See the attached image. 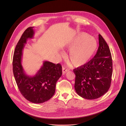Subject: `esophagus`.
<instances>
[{
	"label": "esophagus",
	"mask_w": 126,
	"mask_h": 126,
	"mask_svg": "<svg viewBox=\"0 0 126 126\" xmlns=\"http://www.w3.org/2000/svg\"><path fill=\"white\" fill-rule=\"evenodd\" d=\"M68 71H69V70L68 69L66 68L65 67H63V74H65L66 73H67Z\"/></svg>",
	"instance_id": "esophagus-1"
}]
</instances>
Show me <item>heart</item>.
I'll list each match as a JSON object with an SVG mask.
<instances>
[{
    "label": "heart",
    "mask_w": 126,
    "mask_h": 126,
    "mask_svg": "<svg viewBox=\"0 0 126 126\" xmlns=\"http://www.w3.org/2000/svg\"><path fill=\"white\" fill-rule=\"evenodd\" d=\"M71 48L68 55L72 64L79 67L86 64L97 47L95 39L85 32L80 33L68 46Z\"/></svg>",
    "instance_id": "b5f03b06"
}]
</instances>
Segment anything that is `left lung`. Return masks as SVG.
Here are the masks:
<instances>
[{
	"instance_id": "1",
	"label": "left lung",
	"mask_w": 126,
	"mask_h": 126,
	"mask_svg": "<svg viewBox=\"0 0 126 126\" xmlns=\"http://www.w3.org/2000/svg\"><path fill=\"white\" fill-rule=\"evenodd\" d=\"M99 47L94 57L86 64L73 70L75 89L78 95L87 99L100 97L109 89L112 73L111 55L108 44L98 35Z\"/></svg>"
}]
</instances>
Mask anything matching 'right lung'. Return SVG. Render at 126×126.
Returning <instances> with one entry per match:
<instances>
[{"mask_svg":"<svg viewBox=\"0 0 126 126\" xmlns=\"http://www.w3.org/2000/svg\"><path fill=\"white\" fill-rule=\"evenodd\" d=\"M33 27L27 29L16 47L13 61L14 77L22 95L34 103H42L50 99L54 94L56 84L62 75V67L48 61H44L41 68L34 76L27 75L22 66V56L25 44L32 38Z\"/></svg>","mask_w":126,"mask_h":126,"instance_id":"right-lung-1","label":"right lung"}]
</instances>
